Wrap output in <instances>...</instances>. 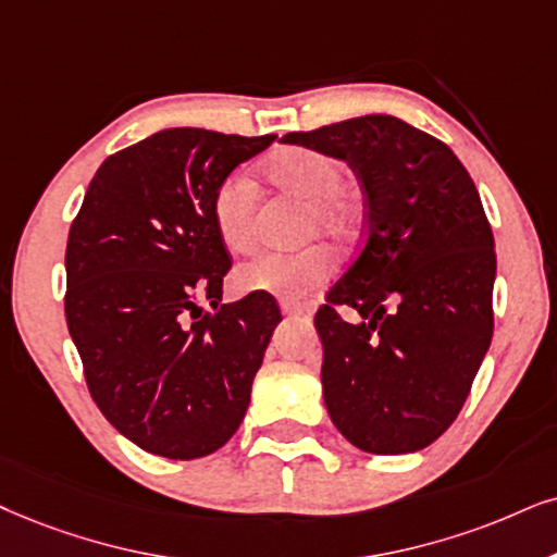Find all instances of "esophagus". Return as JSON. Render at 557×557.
<instances>
[{"instance_id": "1", "label": "esophagus", "mask_w": 557, "mask_h": 557, "mask_svg": "<svg viewBox=\"0 0 557 557\" xmlns=\"http://www.w3.org/2000/svg\"><path fill=\"white\" fill-rule=\"evenodd\" d=\"M280 311H283L285 315H290V319H308V315L313 313V308H308V306H300V302L283 300V302H280Z\"/></svg>"}]
</instances>
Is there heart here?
<instances>
[{"mask_svg": "<svg viewBox=\"0 0 557 557\" xmlns=\"http://www.w3.org/2000/svg\"><path fill=\"white\" fill-rule=\"evenodd\" d=\"M267 174L274 185L290 187L311 197L308 228L342 231L347 223L344 202V169L336 159L313 149H287L270 159ZM210 213L221 242L231 251H249L257 242V187L244 172L228 174L215 187ZM331 272V255L323 246H306L298 251H262L238 267L234 280L244 293H274L300 298L321 285Z\"/></svg>", "mask_w": 557, "mask_h": 557, "instance_id": "1", "label": "heart"}]
</instances>
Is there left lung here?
<instances>
[{"label": "left lung", "mask_w": 557, "mask_h": 557, "mask_svg": "<svg viewBox=\"0 0 557 557\" xmlns=\"http://www.w3.org/2000/svg\"><path fill=\"white\" fill-rule=\"evenodd\" d=\"M283 144L347 161L368 208L360 255L315 313L329 417L364 453L424 449L457 419L494 336L496 251L481 195L449 146L393 115Z\"/></svg>", "instance_id": "obj_1"}]
</instances>
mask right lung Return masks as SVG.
Listing matches in <instances>:
<instances>
[{"instance_id":"right-lung-1","label":"right lung","mask_w":557,"mask_h":557,"mask_svg":"<svg viewBox=\"0 0 557 557\" xmlns=\"http://www.w3.org/2000/svg\"><path fill=\"white\" fill-rule=\"evenodd\" d=\"M272 140L153 133L104 159L69 231L66 323L89 393L151 455L226 445L283 321L264 293L221 306L231 257L210 213L215 187Z\"/></svg>"}]
</instances>
